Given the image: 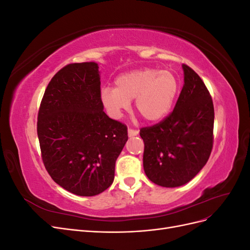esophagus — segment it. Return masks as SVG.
I'll use <instances>...</instances> for the list:
<instances>
[{
  "label": "esophagus",
  "mask_w": 250,
  "mask_h": 250,
  "mask_svg": "<svg viewBox=\"0 0 250 250\" xmlns=\"http://www.w3.org/2000/svg\"><path fill=\"white\" fill-rule=\"evenodd\" d=\"M139 134V131L138 130H134V129H131V128H129L128 129V137H135V135Z\"/></svg>",
  "instance_id": "esophagus-1"
}]
</instances>
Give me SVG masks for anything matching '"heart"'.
I'll use <instances>...</instances> for the list:
<instances>
[{"label":"heart","instance_id":"1","mask_svg":"<svg viewBox=\"0 0 250 250\" xmlns=\"http://www.w3.org/2000/svg\"><path fill=\"white\" fill-rule=\"evenodd\" d=\"M116 88L103 87L100 99L109 116L120 119L130 108L135 98V109L147 122H157L170 112L178 92V82L170 71L134 70L119 76Z\"/></svg>","mask_w":250,"mask_h":250}]
</instances>
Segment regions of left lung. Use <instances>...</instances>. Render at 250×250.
I'll list each match as a JSON object with an SVG mask.
<instances>
[{
  "mask_svg": "<svg viewBox=\"0 0 250 250\" xmlns=\"http://www.w3.org/2000/svg\"><path fill=\"white\" fill-rule=\"evenodd\" d=\"M183 70L185 83L171 115L140 131L145 144L144 171L152 183L165 188L192 180L213 148V100L198 75L186 64Z\"/></svg>",
  "mask_w": 250,
  "mask_h": 250,
  "instance_id": "obj_1",
  "label": "left lung"
}]
</instances>
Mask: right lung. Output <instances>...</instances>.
<instances>
[{"label":"right lung","mask_w":250,"mask_h":250,"mask_svg":"<svg viewBox=\"0 0 250 250\" xmlns=\"http://www.w3.org/2000/svg\"><path fill=\"white\" fill-rule=\"evenodd\" d=\"M96 62L67 64L48 84L37 118L44 167L52 179L78 196H95L115 178L127 127L103 111Z\"/></svg>","instance_id":"right-lung-1"}]
</instances>
